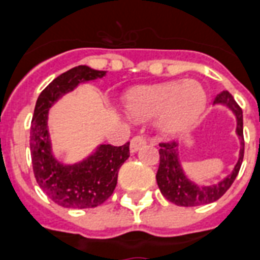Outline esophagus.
<instances>
[{
    "label": "esophagus",
    "mask_w": 260,
    "mask_h": 260,
    "mask_svg": "<svg viewBox=\"0 0 260 260\" xmlns=\"http://www.w3.org/2000/svg\"><path fill=\"white\" fill-rule=\"evenodd\" d=\"M145 142H146L145 137L141 136V134H140V136H136V137H133L132 141H130V152H133V153H134V152H137L138 149L145 144Z\"/></svg>",
    "instance_id": "1"
}]
</instances>
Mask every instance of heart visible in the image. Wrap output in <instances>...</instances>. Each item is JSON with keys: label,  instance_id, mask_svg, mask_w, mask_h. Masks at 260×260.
Segmentation results:
<instances>
[{"label": "heart", "instance_id": "obj_1", "mask_svg": "<svg viewBox=\"0 0 260 260\" xmlns=\"http://www.w3.org/2000/svg\"><path fill=\"white\" fill-rule=\"evenodd\" d=\"M206 101V90L199 82H169L128 93L124 108L132 118L140 120L157 116L160 132L171 136L189 127L200 116Z\"/></svg>", "mask_w": 260, "mask_h": 260}]
</instances>
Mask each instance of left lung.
<instances>
[{
    "mask_svg": "<svg viewBox=\"0 0 260 260\" xmlns=\"http://www.w3.org/2000/svg\"><path fill=\"white\" fill-rule=\"evenodd\" d=\"M214 104L225 105L236 116V134L240 140L239 160L234 165L232 173L228 174L219 182L211 185H199L189 179L181 165L179 159V142L169 141L159 144L160 163L156 181L161 194L177 206L194 207L216 202L226 193L239 174L244 157V136H243V111L234 101L229 91H222L216 95Z\"/></svg>",
    "mask_w": 260,
    "mask_h": 260,
    "instance_id": "obj_1",
    "label": "left lung"
}]
</instances>
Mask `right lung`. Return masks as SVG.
I'll return each instance as SVG.
<instances>
[{
  "mask_svg": "<svg viewBox=\"0 0 260 260\" xmlns=\"http://www.w3.org/2000/svg\"><path fill=\"white\" fill-rule=\"evenodd\" d=\"M107 75L87 66H78L50 82L38 95L30 128L32 170L40 188L58 206L66 208H93L103 204L115 190L120 166L128 159L124 145L100 144L85 159L64 163L54 156L49 133V109L64 94L81 83Z\"/></svg>",
  "mask_w": 260,
  "mask_h": 260,
  "instance_id": "1",
  "label": "right lung"
}]
</instances>
